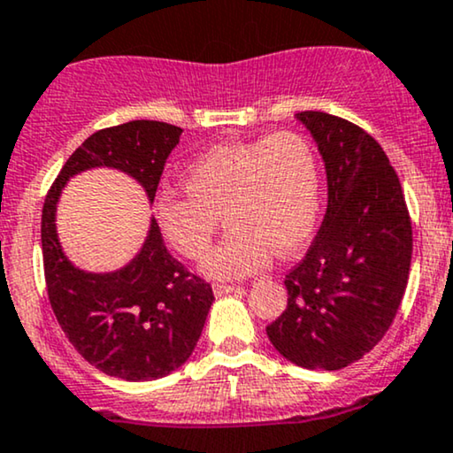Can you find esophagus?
Here are the masks:
<instances>
[{
	"label": "esophagus",
	"instance_id": "esophagus-1",
	"mask_svg": "<svg viewBox=\"0 0 453 453\" xmlns=\"http://www.w3.org/2000/svg\"><path fill=\"white\" fill-rule=\"evenodd\" d=\"M212 291H215V296H226V293H244V287L227 285V282H217V285L212 287Z\"/></svg>",
	"mask_w": 453,
	"mask_h": 453
}]
</instances>
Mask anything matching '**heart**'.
<instances>
[{"label":"heart","mask_w":453,"mask_h":453,"mask_svg":"<svg viewBox=\"0 0 453 453\" xmlns=\"http://www.w3.org/2000/svg\"><path fill=\"white\" fill-rule=\"evenodd\" d=\"M185 194L165 192L156 219L165 241L188 259H200L219 230H232L209 257L204 274L238 279L276 255L297 250L320 212V162L308 137L282 130L255 141L215 145L181 174Z\"/></svg>","instance_id":"obj_1"}]
</instances>
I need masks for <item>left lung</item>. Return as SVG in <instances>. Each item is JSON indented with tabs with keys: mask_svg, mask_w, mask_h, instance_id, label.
<instances>
[{
	"mask_svg": "<svg viewBox=\"0 0 453 453\" xmlns=\"http://www.w3.org/2000/svg\"><path fill=\"white\" fill-rule=\"evenodd\" d=\"M297 118L319 143L329 203L306 257L287 272L285 312L265 331L287 361L335 372L390 329L410 279L411 219L372 134L331 113Z\"/></svg>",
	"mask_w": 453,
	"mask_h": 453,
	"instance_id": "obj_1",
	"label": "left lung"
}]
</instances>
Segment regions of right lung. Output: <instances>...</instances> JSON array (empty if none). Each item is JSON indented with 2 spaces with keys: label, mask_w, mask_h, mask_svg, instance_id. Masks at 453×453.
<instances>
[{
  "label": "right lung",
  "mask_w": 453,
  "mask_h": 453,
  "mask_svg": "<svg viewBox=\"0 0 453 453\" xmlns=\"http://www.w3.org/2000/svg\"><path fill=\"white\" fill-rule=\"evenodd\" d=\"M181 133L156 119L96 130L69 156L43 200V276L54 316L86 361L128 382L165 378L188 361L215 299L212 288L168 253L156 219L127 268L109 274L73 268L58 244L54 212L67 179L95 166L128 173L154 203Z\"/></svg>",
  "instance_id": "add662e5"
}]
</instances>
